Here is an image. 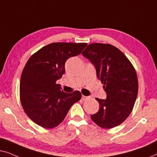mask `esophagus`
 <instances>
[{"mask_svg":"<svg viewBox=\"0 0 157 157\" xmlns=\"http://www.w3.org/2000/svg\"><path fill=\"white\" fill-rule=\"evenodd\" d=\"M89 98H90V96H83V95L82 96V99H83V101L89 99Z\"/></svg>","mask_w":157,"mask_h":157,"instance_id":"esophagus-1","label":"esophagus"}]
</instances>
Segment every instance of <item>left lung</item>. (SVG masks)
Listing matches in <instances>:
<instances>
[{"mask_svg": "<svg viewBox=\"0 0 157 157\" xmlns=\"http://www.w3.org/2000/svg\"><path fill=\"white\" fill-rule=\"evenodd\" d=\"M82 55L95 66L106 93V99L96 98L99 109L91 116V119L104 128L120 125L130 115L137 97L139 85L135 68L126 56L111 44H91Z\"/></svg>", "mask_w": 157, "mask_h": 157, "instance_id": "left-lung-1", "label": "left lung"}]
</instances>
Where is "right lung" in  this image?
Instances as JSON below:
<instances>
[{
    "label": "right lung",
    "instance_id": "1",
    "mask_svg": "<svg viewBox=\"0 0 157 157\" xmlns=\"http://www.w3.org/2000/svg\"><path fill=\"white\" fill-rule=\"evenodd\" d=\"M85 43H53L30 57L21 74L20 97L23 110L34 123L44 128L57 126L65 119L80 91L65 93L56 81L65 73V63L81 53Z\"/></svg>",
    "mask_w": 157,
    "mask_h": 157
}]
</instances>
